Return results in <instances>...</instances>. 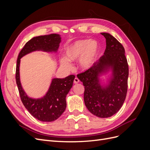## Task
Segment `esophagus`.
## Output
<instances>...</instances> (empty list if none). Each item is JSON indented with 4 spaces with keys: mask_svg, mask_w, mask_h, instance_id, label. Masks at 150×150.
<instances>
[{
    "mask_svg": "<svg viewBox=\"0 0 150 150\" xmlns=\"http://www.w3.org/2000/svg\"><path fill=\"white\" fill-rule=\"evenodd\" d=\"M79 82V79L78 78H75L74 79V84H78Z\"/></svg>",
    "mask_w": 150,
    "mask_h": 150,
    "instance_id": "1",
    "label": "esophagus"
}]
</instances>
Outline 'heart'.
Listing matches in <instances>:
<instances>
[{"label":"heart","mask_w":150,"mask_h":150,"mask_svg":"<svg viewBox=\"0 0 150 150\" xmlns=\"http://www.w3.org/2000/svg\"><path fill=\"white\" fill-rule=\"evenodd\" d=\"M100 46L96 40L81 39L67 46L64 49L65 57L59 59L61 65L67 69L72 67L71 62L79 60L81 69L86 71L92 67L97 61Z\"/></svg>","instance_id":"obj_1"}]
</instances>
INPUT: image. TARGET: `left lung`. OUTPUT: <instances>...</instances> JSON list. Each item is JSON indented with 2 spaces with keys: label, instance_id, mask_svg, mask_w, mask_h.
<instances>
[{
  "label": "left lung",
  "instance_id": "obj_1",
  "mask_svg": "<svg viewBox=\"0 0 150 150\" xmlns=\"http://www.w3.org/2000/svg\"><path fill=\"white\" fill-rule=\"evenodd\" d=\"M101 34L106 38L104 55L92 67L77 76L84 86L86 108L93 115L105 118L116 114L125 102L129 69L122 45L110 34ZM110 69L112 71L110 80L103 86L99 76Z\"/></svg>",
  "mask_w": 150,
  "mask_h": 150
}]
</instances>
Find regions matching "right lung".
<instances>
[{"instance_id":"obj_1","label":"right lung","mask_w":150,"mask_h":150,"mask_svg":"<svg viewBox=\"0 0 150 150\" xmlns=\"http://www.w3.org/2000/svg\"><path fill=\"white\" fill-rule=\"evenodd\" d=\"M59 34H52L33 38L27 42L18 56L16 80L21 101L32 116L39 121L51 122L56 120L64 112L66 108V95L72 86L74 75L65 78H54L48 91L41 98L33 99L28 96L22 89L20 81L19 66L21 59L26 54L35 51L57 52L61 42Z\"/></svg>"}]
</instances>
